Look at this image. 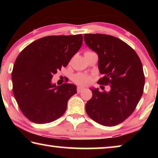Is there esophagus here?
<instances>
[{
  "label": "esophagus",
  "mask_w": 158,
  "mask_h": 158,
  "mask_svg": "<svg viewBox=\"0 0 158 158\" xmlns=\"http://www.w3.org/2000/svg\"><path fill=\"white\" fill-rule=\"evenodd\" d=\"M85 89V88L84 87H83V86H78L77 87V93H81L82 90H84Z\"/></svg>",
  "instance_id": "esophagus-1"
}]
</instances>
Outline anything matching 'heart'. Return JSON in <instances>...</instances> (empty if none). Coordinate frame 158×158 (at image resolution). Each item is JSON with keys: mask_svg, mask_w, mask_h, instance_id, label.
<instances>
[{"mask_svg": "<svg viewBox=\"0 0 158 158\" xmlns=\"http://www.w3.org/2000/svg\"><path fill=\"white\" fill-rule=\"evenodd\" d=\"M90 77L84 74H78L73 77V81L79 85H86L90 81Z\"/></svg>", "mask_w": 158, "mask_h": 158, "instance_id": "1", "label": "heart"}]
</instances>
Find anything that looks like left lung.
Listing matches in <instances>:
<instances>
[{
	"mask_svg": "<svg viewBox=\"0 0 158 158\" xmlns=\"http://www.w3.org/2000/svg\"><path fill=\"white\" fill-rule=\"evenodd\" d=\"M85 44L98 56L103 77L98 83L110 85V90L90 89L92 98L85 105L90 118L104 126H115L127 119L142 96L145 77L143 66L132 47L116 37L84 34Z\"/></svg>",
	"mask_w": 158,
	"mask_h": 158,
	"instance_id": "obj_1",
	"label": "left lung"
}]
</instances>
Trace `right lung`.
Wrapping results in <instances>:
<instances>
[{"instance_id": "1", "label": "right lung", "mask_w": 158, "mask_h": 158, "mask_svg": "<svg viewBox=\"0 0 158 158\" xmlns=\"http://www.w3.org/2000/svg\"><path fill=\"white\" fill-rule=\"evenodd\" d=\"M82 41L81 34L47 36L28 44L19 54L12 73L13 94L31 122L49 123L65 113L77 86L66 83L56 85L52 79L68 65Z\"/></svg>"}]
</instances>
